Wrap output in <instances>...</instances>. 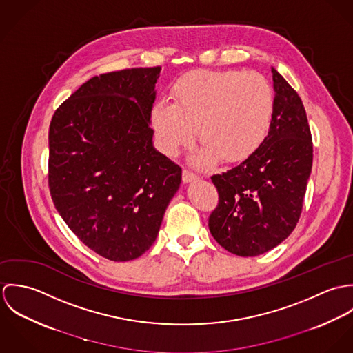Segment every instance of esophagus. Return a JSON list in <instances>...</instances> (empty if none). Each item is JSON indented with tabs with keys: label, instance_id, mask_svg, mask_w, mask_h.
<instances>
[{
	"label": "esophagus",
	"instance_id": "34e87169",
	"mask_svg": "<svg viewBox=\"0 0 353 353\" xmlns=\"http://www.w3.org/2000/svg\"><path fill=\"white\" fill-rule=\"evenodd\" d=\"M197 178H199V176H197L193 171H190V170H188V168H185L183 172H182V179H183L185 183L192 182V181H194V179H197Z\"/></svg>",
	"mask_w": 353,
	"mask_h": 353
}]
</instances>
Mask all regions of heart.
<instances>
[{
    "instance_id": "1",
    "label": "heart",
    "mask_w": 353,
    "mask_h": 353,
    "mask_svg": "<svg viewBox=\"0 0 353 353\" xmlns=\"http://www.w3.org/2000/svg\"><path fill=\"white\" fill-rule=\"evenodd\" d=\"M165 99L152 107L151 125L159 148L174 156L197 137L200 165L220 157L234 163L249 157L266 139L274 114V92L258 73L194 70L179 77Z\"/></svg>"
}]
</instances>
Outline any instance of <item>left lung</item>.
<instances>
[{"label":"left lung","instance_id":"left-lung-1","mask_svg":"<svg viewBox=\"0 0 353 353\" xmlns=\"http://www.w3.org/2000/svg\"><path fill=\"white\" fill-rule=\"evenodd\" d=\"M274 114L261 147L239 165L212 175L219 203L209 231L227 252L255 256L295 230L312 167V139L302 99L272 68Z\"/></svg>","mask_w":353,"mask_h":353}]
</instances>
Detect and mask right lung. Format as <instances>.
I'll list each match as a JSON object with an SVG mask.
<instances>
[{
    "label": "right lung",
    "mask_w": 353,
    "mask_h": 353,
    "mask_svg": "<svg viewBox=\"0 0 353 353\" xmlns=\"http://www.w3.org/2000/svg\"><path fill=\"white\" fill-rule=\"evenodd\" d=\"M160 66L90 79L54 112L51 199L72 232L110 261L154 242L182 168L153 148L151 111Z\"/></svg>",
    "instance_id": "1"
}]
</instances>
